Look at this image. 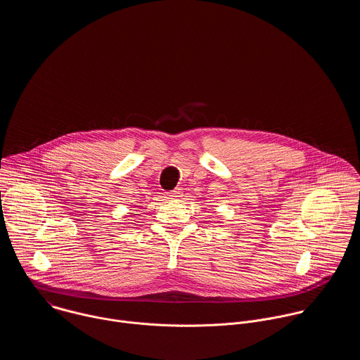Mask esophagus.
<instances>
[{
    "mask_svg": "<svg viewBox=\"0 0 360 360\" xmlns=\"http://www.w3.org/2000/svg\"><path fill=\"white\" fill-rule=\"evenodd\" d=\"M167 198H168V199H178V198H181V191H179V189H175V191L167 192Z\"/></svg>",
    "mask_w": 360,
    "mask_h": 360,
    "instance_id": "1",
    "label": "esophagus"
}]
</instances>
